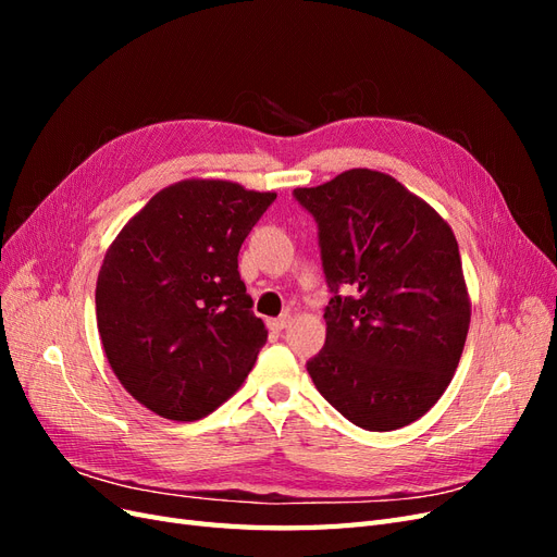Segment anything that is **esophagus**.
I'll use <instances>...</instances> for the list:
<instances>
[{"label": "esophagus", "mask_w": 557, "mask_h": 557, "mask_svg": "<svg viewBox=\"0 0 557 557\" xmlns=\"http://www.w3.org/2000/svg\"><path fill=\"white\" fill-rule=\"evenodd\" d=\"M288 325H290V313H283L281 318L269 320V327H272L274 332H281V330H285Z\"/></svg>", "instance_id": "1"}]
</instances>
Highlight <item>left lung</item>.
<instances>
[{
	"label": "left lung",
	"mask_w": 557,
	"mask_h": 557,
	"mask_svg": "<svg viewBox=\"0 0 557 557\" xmlns=\"http://www.w3.org/2000/svg\"><path fill=\"white\" fill-rule=\"evenodd\" d=\"M293 197L318 225L332 293L325 346L307 362L318 393L369 432L413 423L444 395L467 339L458 242L381 172L350 170Z\"/></svg>",
	"instance_id": "obj_1"
}]
</instances>
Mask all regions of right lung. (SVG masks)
Listing matches in <instances>:
<instances>
[{
	"label": "right lung",
	"mask_w": 557,
	"mask_h": 557,
	"mask_svg": "<svg viewBox=\"0 0 557 557\" xmlns=\"http://www.w3.org/2000/svg\"><path fill=\"white\" fill-rule=\"evenodd\" d=\"M274 193L230 181L160 190L111 244L95 307L117 381L146 409L199 420L237 393L267 342L239 248Z\"/></svg>",
	"instance_id": "add662e5"
}]
</instances>
